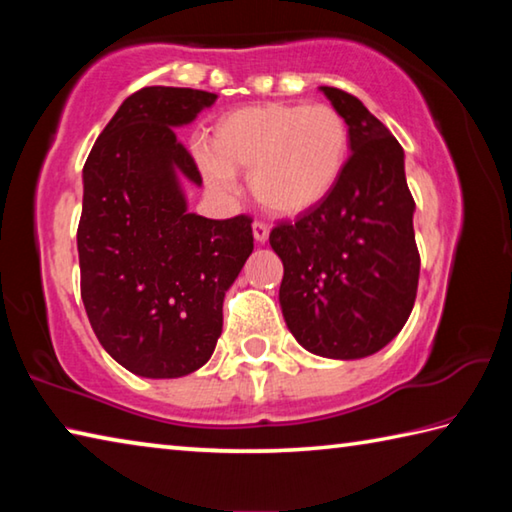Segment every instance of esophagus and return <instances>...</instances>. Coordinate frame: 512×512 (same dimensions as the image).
Returning a JSON list of instances; mask_svg holds the SVG:
<instances>
[{"label": "esophagus", "mask_w": 512, "mask_h": 512, "mask_svg": "<svg viewBox=\"0 0 512 512\" xmlns=\"http://www.w3.org/2000/svg\"><path fill=\"white\" fill-rule=\"evenodd\" d=\"M268 232H271V230H268L266 223H262V221H255L253 223V237H255L257 244H266Z\"/></svg>", "instance_id": "obj_1"}]
</instances>
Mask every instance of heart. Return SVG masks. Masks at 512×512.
Listing matches in <instances>:
<instances>
[{
    "instance_id": "obj_1",
    "label": "heart",
    "mask_w": 512,
    "mask_h": 512,
    "mask_svg": "<svg viewBox=\"0 0 512 512\" xmlns=\"http://www.w3.org/2000/svg\"><path fill=\"white\" fill-rule=\"evenodd\" d=\"M350 155L348 121L327 103H257L216 121L212 151H198L207 183L228 192L250 173L264 210L296 216L332 194Z\"/></svg>"
}]
</instances>
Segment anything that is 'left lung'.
<instances>
[{
    "mask_svg": "<svg viewBox=\"0 0 512 512\" xmlns=\"http://www.w3.org/2000/svg\"><path fill=\"white\" fill-rule=\"evenodd\" d=\"M350 128L352 155L325 201L273 228L282 259L280 307L311 354L363 359L391 343L411 316L420 277L415 203L404 151L363 103L323 85Z\"/></svg>",
    "mask_w": 512,
    "mask_h": 512,
    "instance_id": "8db88e82",
    "label": "left lung"
}]
</instances>
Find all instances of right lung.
I'll return each mask as SVG.
<instances>
[{"instance_id":"right-lung-1","label":"right lung","mask_w":512,"mask_h":512,"mask_svg":"<svg viewBox=\"0 0 512 512\" xmlns=\"http://www.w3.org/2000/svg\"><path fill=\"white\" fill-rule=\"evenodd\" d=\"M214 101L205 90L142 88L83 167L81 298L103 350L140 377H185L210 361L225 291L253 253L250 216L187 210L183 183L203 178L173 128Z\"/></svg>"}]
</instances>
